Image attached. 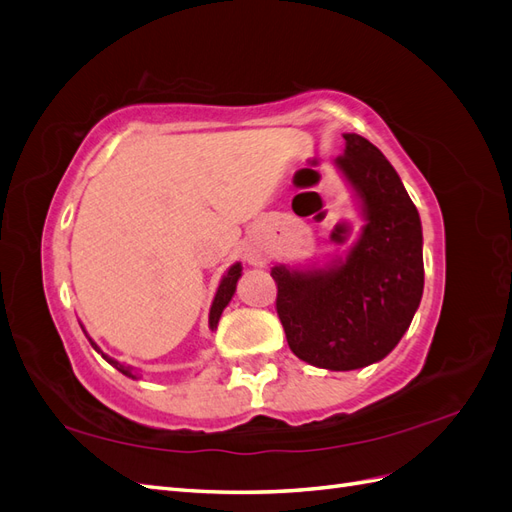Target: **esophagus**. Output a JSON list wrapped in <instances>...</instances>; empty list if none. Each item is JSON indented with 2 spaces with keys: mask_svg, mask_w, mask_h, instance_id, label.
Listing matches in <instances>:
<instances>
[{
  "mask_svg": "<svg viewBox=\"0 0 512 512\" xmlns=\"http://www.w3.org/2000/svg\"><path fill=\"white\" fill-rule=\"evenodd\" d=\"M252 260H256V258H252Z\"/></svg>",
  "mask_w": 512,
  "mask_h": 512,
  "instance_id": "34e87169",
  "label": "esophagus"
}]
</instances>
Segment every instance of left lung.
<instances>
[{
	"label": "left lung",
	"instance_id": "1",
	"mask_svg": "<svg viewBox=\"0 0 512 512\" xmlns=\"http://www.w3.org/2000/svg\"><path fill=\"white\" fill-rule=\"evenodd\" d=\"M335 166L359 200L363 228L346 256L275 265L277 314L301 361L350 371L382 361L423 297V226L397 170L359 134H344Z\"/></svg>",
	"mask_w": 512,
	"mask_h": 512
}]
</instances>
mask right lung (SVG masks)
Instances as JSON below:
<instances>
[{"instance_id":"right-lung-1","label":"right lung","mask_w":512,"mask_h":512,"mask_svg":"<svg viewBox=\"0 0 512 512\" xmlns=\"http://www.w3.org/2000/svg\"><path fill=\"white\" fill-rule=\"evenodd\" d=\"M241 271H243L241 262H235V265H232V267L224 273L222 280H220L218 292H215L213 303H211V309H209V329H211V331L218 329V322H220V316H222V312H224V307L230 303V299H232V297H235V290H237V282H239V277H241ZM81 329H83V324H81ZM83 331H85V329H83ZM85 335H87V331H85ZM87 339H89V344L94 346V348L104 356V361H106V363H111L117 371H121L123 376H128V378H132V380H136V378H138L136 369H134L132 365L119 363L117 359H113V356L104 354V352L98 348V344H96L94 339H91L89 335H87Z\"/></svg>"}]
</instances>
